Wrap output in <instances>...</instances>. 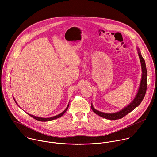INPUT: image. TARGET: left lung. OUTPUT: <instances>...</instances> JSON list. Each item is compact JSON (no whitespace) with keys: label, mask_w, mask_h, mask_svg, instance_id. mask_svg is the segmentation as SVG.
<instances>
[{"label":"left lung","mask_w":157,"mask_h":157,"mask_svg":"<svg viewBox=\"0 0 157 157\" xmlns=\"http://www.w3.org/2000/svg\"><path fill=\"white\" fill-rule=\"evenodd\" d=\"M138 54L139 59H140V63H141V67H142V78L140 81V84L139 86V89L138 90V92L133 98V100L128 104V105L125 107L124 109L120 110L118 112L112 113H104L100 111H98L94 107L92 103L91 104V108L92 110L94 111V113L97 114L98 115L100 116L101 117H103L104 118L114 120L123 118L126 115H127L128 113L131 112L132 110H133L136 107H137L139 105H140L142 101L143 100L145 94L147 91V71L146 68V64L145 60L142 56L140 50L138 47L136 48Z\"/></svg>","instance_id":"1"}]
</instances>
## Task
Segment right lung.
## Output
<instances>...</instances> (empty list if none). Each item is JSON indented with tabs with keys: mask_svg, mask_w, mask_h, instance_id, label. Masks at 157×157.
<instances>
[{
	"mask_svg": "<svg viewBox=\"0 0 157 157\" xmlns=\"http://www.w3.org/2000/svg\"><path fill=\"white\" fill-rule=\"evenodd\" d=\"M13 100H14V101H15V102L17 103V105H18V104H17V103L16 102V101H15V98H13ZM68 106H69V104H68V105H67V107H66V109L61 113H60V114H59V115H56V116H54V117H50V118H42V117H36V116H34V115H31V114H29V113H27L28 115H29L30 117H33V118H35V119H36L37 120H39V121H50V120H54V119H56V118H59V117H62L65 113V112L67 110V109H68Z\"/></svg>",
	"mask_w": 157,
	"mask_h": 157,
	"instance_id": "add662e5",
	"label": "right lung"
}]
</instances>
